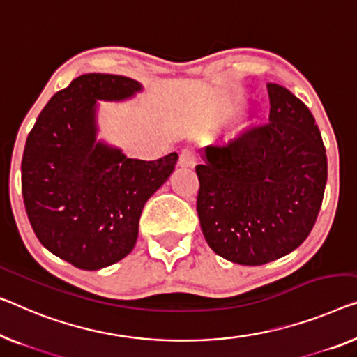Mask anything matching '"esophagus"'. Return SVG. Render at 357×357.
<instances>
[{
    "label": "esophagus",
    "mask_w": 357,
    "mask_h": 357,
    "mask_svg": "<svg viewBox=\"0 0 357 357\" xmlns=\"http://www.w3.org/2000/svg\"><path fill=\"white\" fill-rule=\"evenodd\" d=\"M194 163H195L194 149H190V147L183 149V151H181V153H179V160H178L179 167L189 168V167H194Z\"/></svg>",
    "instance_id": "34e87169"
}]
</instances>
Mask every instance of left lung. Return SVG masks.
Segmentation results:
<instances>
[{"label":"left lung","instance_id":"obj_1","mask_svg":"<svg viewBox=\"0 0 357 357\" xmlns=\"http://www.w3.org/2000/svg\"><path fill=\"white\" fill-rule=\"evenodd\" d=\"M269 123L227 146H208L195 172L197 213L210 248L227 261L261 266L310 236L327 183V155L310 109L268 83Z\"/></svg>","mask_w":357,"mask_h":357}]
</instances>
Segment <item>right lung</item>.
<instances>
[{"instance_id":"1","label":"right lung","mask_w":357,"mask_h":357,"mask_svg":"<svg viewBox=\"0 0 357 357\" xmlns=\"http://www.w3.org/2000/svg\"><path fill=\"white\" fill-rule=\"evenodd\" d=\"M141 91L132 78L86 73L52 96L26 137V216L41 245L78 269L107 268L135 248L142 208L176 165V152L146 162L98 139V100Z\"/></svg>"}]
</instances>
